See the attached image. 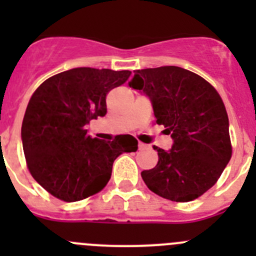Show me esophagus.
<instances>
[{"mask_svg": "<svg viewBox=\"0 0 256 256\" xmlns=\"http://www.w3.org/2000/svg\"><path fill=\"white\" fill-rule=\"evenodd\" d=\"M148 144H142V142H138V150H147L148 148Z\"/></svg>", "mask_w": 256, "mask_h": 256, "instance_id": "obj_1", "label": "esophagus"}]
</instances>
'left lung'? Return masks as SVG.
I'll return each mask as SVG.
<instances>
[{
	"label": "left lung",
	"instance_id": "obj_1",
	"mask_svg": "<svg viewBox=\"0 0 256 256\" xmlns=\"http://www.w3.org/2000/svg\"><path fill=\"white\" fill-rule=\"evenodd\" d=\"M128 85L148 98L156 122L174 140L168 151L154 146L158 162L141 172L144 182L174 202L202 196L232 157L229 120L222 98L202 76L174 66L136 70Z\"/></svg>",
	"mask_w": 256,
	"mask_h": 256
}]
</instances>
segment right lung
Returning a JSON list of instances; mask_svg holds the SVG:
<instances>
[{
    "instance_id": "1",
    "label": "right lung",
    "mask_w": 256,
    "mask_h": 256,
    "mask_svg": "<svg viewBox=\"0 0 256 256\" xmlns=\"http://www.w3.org/2000/svg\"><path fill=\"white\" fill-rule=\"evenodd\" d=\"M130 74L73 68L50 76L32 95L20 138L30 174L52 196L76 202L95 194L109 182L114 161L138 150L131 135L105 141L86 130L90 120L106 114L108 92Z\"/></svg>"
}]
</instances>
